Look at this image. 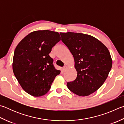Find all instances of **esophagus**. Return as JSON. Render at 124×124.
Here are the masks:
<instances>
[{
	"label": "esophagus",
	"instance_id": "34e87169",
	"mask_svg": "<svg viewBox=\"0 0 124 124\" xmlns=\"http://www.w3.org/2000/svg\"><path fill=\"white\" fill-rule=\"evenodd\" d=\"M67 66H64L63 67V71H65V70H66V69H67Z\"/></svg>",
	"mask_w": 124,
	"mask_h": 124
}]
</instances>
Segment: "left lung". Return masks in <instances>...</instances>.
I'll use <instances>...</instances> for the list:
<instances>
[{"mask_svg": "<svg viewBox=\"0 0 124 124\" xmlns=\"http://www.w3.org/2000/svg\"><path fill=\"white\" fill-rule=\"evenodd\" d=\"M61 40L73 55L77 77L67 82L76 95L85 96L97 91L106 80L112 66L109 51L94 37L81 33H60Z\"/></svg>", "mask_w": 124, "mask_h": 124, "instance_id": "left-lung-1", "label": "left lung"}]
</instances>
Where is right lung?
<instances>
[{"instance_id": "right-lung-1", "label": "right lung", "mask_w": 124, "mask_h": 124, "mask_svg": "<svg viewBox=\"0 0 124 124\" xmlns=\"http://www.w3.org/2000/svg\"><path fill=\"white\" fill-rule=\"evenodd\" d=\"M61 40L60 34L50 30L29 33L18 44L13 58V71L25 91L33 96L44 95L60 74L49 55Z\"/></svg>"}]
</instances>
